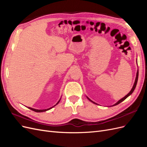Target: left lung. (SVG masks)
Masks as SVG:
<instances>
[{
  "label": "left lung",
  "mask_w": 147,
  "mask_h": 147,
  "mask_svg": "<svg viewBox=\"0 0 147 147\" xmlns=\"http://www.w3.org/2000/svg\"><path fill=\"white\" fill-rule=\"evenodd\" d=\"M138 77H139V71H137V75H136V80H135V83H134V86H133V87H132V90H131V91H130L129 92L128 94H127L126 96H124V97H123V98H122L121 99H120V100H119L118 102H117L116 104H115V105H113V106H114V105H118V104H119V103H121V102H123L124 100H125V99L127 98V97L129 96H130V95L132 94V93L133 92V91H134L135 88H136V85H137V80H138ZM88 99L89 100H90V101L92 102V100H91L90 99H89L88 97ZM93 102V103H94V102ZM94 104H96V103H94Z\"/></svg>",
  "instance_id": "obj_1"
}]
</instances>
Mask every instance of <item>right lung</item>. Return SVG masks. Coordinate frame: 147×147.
Returning <instances> with one entry per match:
<instances>
[{
    "instance_id": "obj_1",
    "label": "right lung",
    "mask_w": 147,
    "mask_h": 147,
    "mask_svg": "<svg viewBox=\"0 0 147 147\" xmlns=\"http://www.w3.org/2000/svg\"><path fill=\"white\" fill-rule=\"evenodd\" d=\"M60 100H61V99H60ZM60 100L58 101V102H57V103L55 105H56L57 104L59 103V101H60ZM55 106H53V107H55ZM53 107H51V108H50V109H45V110H37V109H34L30 108V107H28V108H29V109H30V110H32L34 111V112H45V111H47V110H50V109H52Z\"/></svg>"
}]
</instances>
